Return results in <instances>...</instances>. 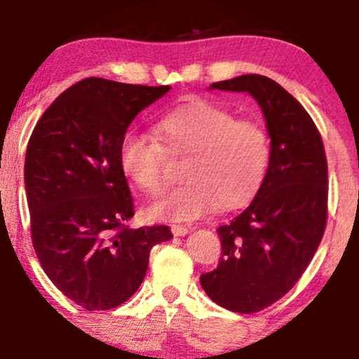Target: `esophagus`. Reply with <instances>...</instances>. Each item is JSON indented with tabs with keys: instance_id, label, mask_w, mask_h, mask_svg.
Instances as JSON below:
<instances>
[{
	"instance_id": "34e87169",
	"label": "esophagus",
	"mask_w": 359,
	"mask_h": 359,
	"mask_svg": "<svg viewBox=\"0 0 359 359\" xmlns=\"http://www.w3.org/2000/svg\"><path fill=\"white\" fill-rule=\"evenodd\" d=\"M172 233H173V236H186V234L189 233V227L182 226V224H173Z\"/></svg>"
}]
</instances>
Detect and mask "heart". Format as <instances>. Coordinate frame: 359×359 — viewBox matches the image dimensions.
Wrapping results in <instances>:
<instances>
[{"label":"heart","mask_w":359,"mask_h":359,"mask_svg":"<svg viewBox=\"0 0 359 359\" xmlns=\"http://www.w3.org/2000/svg\"><path fill=\"white\" fill-rule=\"evenodd\" d=\"M156 138L126 133L119 165L147 196L168 184V159L187 156L186 182L146 208L151 220H194L217 206L236 210L259 193L271 163V140L259 121L236 118L227 107L203 99L180 104L158 119Z\"/></svg>","instance_id":"1"}]
</instances>
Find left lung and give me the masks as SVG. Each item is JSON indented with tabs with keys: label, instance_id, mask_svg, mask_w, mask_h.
Returning <instances> with one entry per match:
<instances>
[{
	"label": "left lung",
	"instance_id": "1",
	"mask_svg": "<svg viewBox=\"0 0 359 359\" xmlns=\"http://www.w3.org/2000/svg\"><path fill=\"white\" fill-rule=\"evenodd\" d=\"M212 90L247 92L259 102L271 137V163L259 193L217 229L219 266L200 276L206 295L234 313H259L299 281L327 227L328 165L316 125L271 78L243 74Z\"/></svg>",
	"mask_w": 359,
	"mask_h": 359
}]
</instances>
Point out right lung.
I'll return each mask as SVG.
<instances>
[{
  "label": "right lung",
  "mask_w": 359,
  "mask_h": 359,
  "mask_svg": "<svg viewBox=\"0 0 359 359\" xmlns=\"http://www.w3.org/2000/svg\"><path fill=\"white\" fill-rule=\"evenodd\" d=\"M170 90L86 78L60 93L36 123L24 179L32 247L52 283L86 311L130 299L168 226L130 229L133 198L119 146L140 111Z\"/></svg>",
  "instance_id": "obj_1"
}]
</instances>
